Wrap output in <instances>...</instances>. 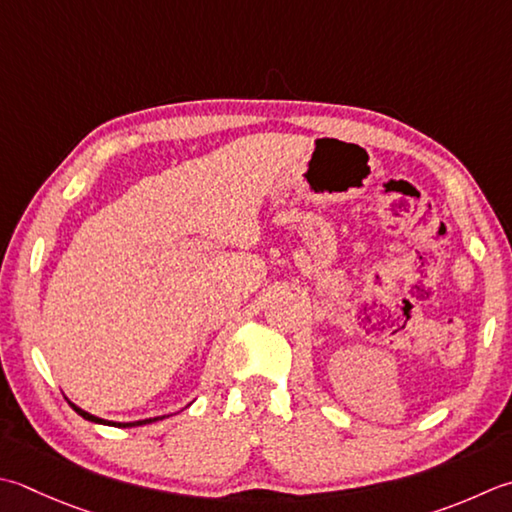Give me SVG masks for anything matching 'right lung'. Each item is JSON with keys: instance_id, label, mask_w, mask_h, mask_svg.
Masks as SVG:
<instances>
[{"instance_id": "1", "label": "right lung", "mask_w": 512, "mask_h": 512, "mask_svg": "<svg viewBox=\"0 0 512 512\" xmlns=\"http://www.w3.org/2000/svg\"><path fill=\"white\" fill-rule=\"evenodd\" d=\"M66 402L70 404V408H73L79 417H84L86 422H93V424H104V426H117V428H133V426H144V424H153V422H159V419L168 417V415H162V417H148V419H139V422H108V419H102V417H95V415L86 413L84 408H79L77 404L70 402L68 397H66Z\"/></svg>"}]
</instances>
